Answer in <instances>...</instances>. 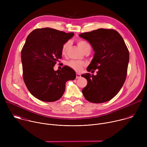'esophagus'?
<instances>
[{"label": "esophagus", "mask_w": 147, "mask_h": 147, "mask_svg": "<svg viewBox=\"0 0 147 147\" xmlns=\"http://www.w3.org/2000/svg\"><path fill=\"white\" fill-rule=\"evenodd\" d=\"M81 77V74L79 73H76V78H80Z\"/></svg>", "instance_id": "obj_1"}]
</instances>
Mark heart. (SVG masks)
Returning <instances> with one entry per match:
<instances>
[{
  "label": "heart",
  "mask_w": 147,
  "mask_h": 147,
  "mask_svg": "<svg viewBox=\"0 0 147 147\" xmlns=\"http://www.w3.org/2000/svg\"><path fill=\"white\" fill-rule=\"evenodd\" d=\"M77 44L79 48L84 52H85L87 49H90L91 47L90 45L87 42V41L82 40V39H78L77 40ZM70 47V42H66V43L63 44L61 48V53L63 55H66L67 51ZM67 65L77 71H80L82 68L86 66V63L82 61L79 60H70L67 63Z\"/></svg>",
  "instance_id": "obj_1"
}]
</instances>
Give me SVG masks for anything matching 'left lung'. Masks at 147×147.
Segmentation results:
<instances>
[{
  "instance_id": "8db88e82",
  "label": "left lung",
  "mask_w": 147,
  "mask_h": 147,
  "mask_svg": "<svg viewBox=\"0 0 147 147\" xmlns=\"http://www.w3.org/2000/svg\"><path fill=\"white\" fill-rule=\"evenodd\" d=\"M79 36L88 40L95 52L87 70L92 72L97 69L96 76L81 75L88 82L82 90L84 96L95 103L109 101L117 94L126 78L128 48L122 36L113 29L99 28Z\"/></svg>"
}]
</instances>
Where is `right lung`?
I'll list each match as a JSON object with an SVG mask.
<instances>
[{"mask_svg": "<svg viewBox=\"0 0 147 147\" xmlns=\"http://www.w3.org/2000/svg\"><path fill=\"white\" fill-rule=\"evenodd\" d=\"M73 35L51 28H36L28 35L21 53L23 77L36 98L55 102L63 95L66 81L76 78V72L67 66L53 69L60 62L62 46Z\"/></svg>", "mask_w": 147, "mask_h": 147, "instance_id": "add662e5", "label": "right lung"}]
</instances>
